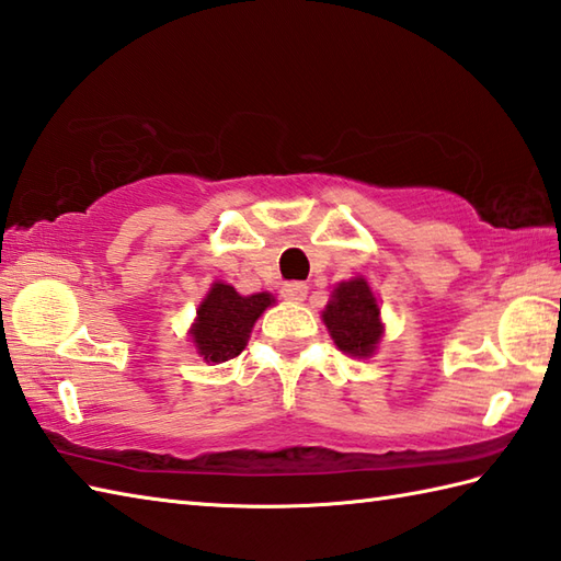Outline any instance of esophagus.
I'll return each instance as SVG.
<instances>
[{
    "label": "esophagus",
    "instance_id": "1",
    "mask_svg": "<svg viewBox=\"0 0 561 561\" xmlns=\"http://www.w3.org/2000/svg\"><path fill=\"white\" fill-rule=\"evenodd\" d=\"M306 294H308V287H306L304 282H287V284H284V287H282V299L294 301V304L304 301Z\"/></svg>",
    "mask_w": 561,
    "mask_h": 561
}]
</instances>
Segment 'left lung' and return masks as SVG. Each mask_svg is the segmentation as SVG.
I'll return each instance as SVG.
<instances>
[{
	"label": "left lung",
	"instance_id": "1",
	"mask_svg": "<svg viewBox=\"0 0 561 561\" xmlns=\"http://www.w3.org/2000/svg\"><path fill=\"white\" fill-rule=\"evenodd\" d=\"M380 308L368 289L366 279L342 282L332 291V301L323 311V320L332 340L344 354L371 356L380 340Z\"/></svg>",
	"mask_w": 561,
	"mask_h": 561
}]
</instances>
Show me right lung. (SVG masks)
Returning a JSON list of instances; mask_svg holds the SVG:
<instances>
[{
	"label": "right lung",
	"instance_id": "1",
	"mask_svg": "<svg viewBox=\"0 0 561 561\" xmlns=\"http://www.w3.org/2000/svg\"><path fill=\"white\" fill-rule=\"evenodd\" d=\"M272 301V294L267 291L241 296L229 284H214L207 299L199 304L197 323L190 330L205 362L219 364L241 354L255 320Z\"/></svg>",
	"mask_w": 561,
	"mask_h": 561
}]
</instances>
